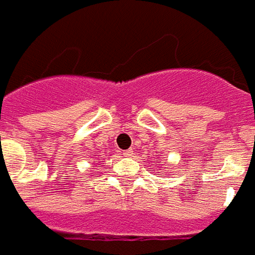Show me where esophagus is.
<instances>
[{
  "label": "esophagus",
  "mask_w": 255,
  "mask_h": 255,
  "mask_svg": "<svg viewBox=\"0 0 255 255\" xmlns=\"http://www.w3.org/2000/svg\"><path fill=\"white\" fill-rule=\"evenodd\" d=\"M123 155H124V157H131V155H132V151H131V150H127V151L123 153Z\"/></svg>",
  "instance_id": "esophagus-1"
}]
</instances>
